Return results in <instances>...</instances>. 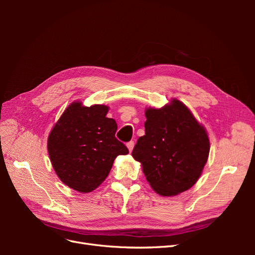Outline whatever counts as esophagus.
Returning <instances> with one entry per match:
<instances>
[{
    "mask_svg": "<svg viewBox=\"0 0 255 255\" xmlns=\"http://www.w3.org/2000/svg\"><path fill=\"white\" fill-rule=\"evenodd\" d=\"M127 146H128V152L130 153V152L133 151V148H134V141L128 142V143H127Z\"/></svg>",
    "mask_w": 255,
    "mask_h": 255,
    "instance_id": "esophagus-1",
    "label": "esophagus"
}]
</instances>
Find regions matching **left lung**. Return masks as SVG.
Segmentation results:
<instances>
[{
    "mask_svg": "<svg viewBox=\"0 0 255 255\" xmlns=\"http://www.w3.org/2000/svg\"><path fill=\"white\" fill-rule=\"evenodd\" d=\"M145 135L132 152L152 189L172 197L191 188L199 180L210 154L205 128L177 99L160 109L148 107Z\"/></svg>",
    "mask_w": 255,
    "mask_h": 255,
    "instance_id": "left-lung-1",
    "label": "left lung"
}]
</instances>
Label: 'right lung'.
Listing matches in <instances>:
<instances>
[{"mask_svg":"<svg viewBox=\"0 0 255 255\" xmlns=\"http://www.w3.org/2000/svg\"><path fill=\"white\" fill-rule=\"evenodd\" d=\"M110 107L74 101L61 114L48 137V152L59 180L82 194L94 191L109 175L114 160L128 153L115 137L117 123Z\"/></svg>","mask_w":255,"mask_h":255,"instance_id":"1","label":"right lung"}]
</instances>
